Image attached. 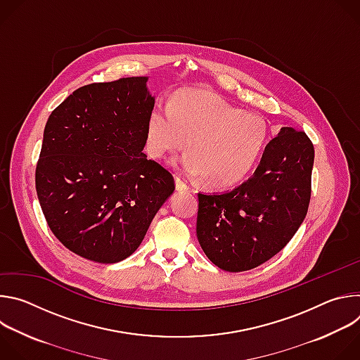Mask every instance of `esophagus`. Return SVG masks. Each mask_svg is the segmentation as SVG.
<instances>
[{
  "label": "esophagus",
  "mask_w": 360,
  "mask_h": 360,
  "mask_svg": "<svg viewBox=\"0 0 360 360\" xmlns=\"http://www.w3.org/2000/svg\"><path fill=\"white\" fill-rule=\"evenodd\" d=\"M175 186H176V191H188V185L179 178V176H176L175 178Z\"/></svg>",
  "instance_id": "esophagus-1"
}]
</instances>
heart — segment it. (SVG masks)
Returning <instances> with one entry per match:
<instances>
[{"label": "heart", "instance_id": "1", "mask_svg": "<svg viewBox=\"0 0 360 360\" xmlns=\"http://www.w3.org/2000/svg\"><path fill=\"white\" fill-rule=\"evenodd\" d=\"M268 139L266 121L242 112L218 96L200 89L176 94L172 104L158 102L148 117L146 149L153 158H165L188 142L179 161L182 171L203 176L215 188L242 181L258 162Z\"/></svg>", "mask_w": 360, "mask_h": 360}]
</instances>
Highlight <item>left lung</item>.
<instances>
[{"mask_svg": "<svg viewBox=\"0 0 360 360\" xmlns=\"http://www.w3.org/2000/svg\"><path fill=\"white\" fill-rule=\"evenodd\" d=\"M314 160L306 134L282 127L248 181L221 193L199 192L196 236L208 259L243 272L282 250L309 207Z\"/></svg>", "mask_w": 360, "mask_h": 360, "instance_id": "1", "label": "left lung"}]
</instances>
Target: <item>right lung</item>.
<instances>
[{
  "instance_id": "add662e5",
  "label": "right lung",
  "mask_w": 360,
  "mask_h": 360,
  "mask_svg": "<svg viewBox=\"0 0 360 360\" xmlns=\"http://www.w3.org/2000/svg\"><path fill=\"white\" fill-rule=\"evenodd\" d=\"M148 77L91 84L51 112L35 171L48 226L74 253L98 264L131 256L174 176L142 152L155 96Z\"/></svg>"
}]
</instances>
